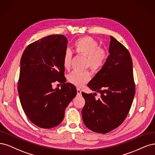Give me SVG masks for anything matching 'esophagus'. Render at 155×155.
I'll return each mask as SVG.
<instances>
[{
  "instance_id": "obj_1",
  "label": "esophagus",
  "mask_w": 155,
  "mask_h": 155,
  "mask_svg": "<svg viewBox=\"0 0 155 155\" xmlns=\"http://www.w3.org/2000/svg\"><path fill=\"white\" fill-rule=\"evenodd\" d=\"M77 95H78V96L81 95V92H82L81 89H79V88H77Z\"/></svg>"
}]
</instances>
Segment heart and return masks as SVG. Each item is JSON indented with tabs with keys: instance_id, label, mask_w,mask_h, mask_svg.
<instances>
[{
	"instance_id": "b5f03b06",
	"label": "heart",
	"mask_w": 155,
	"mask_h": 155,
	"mask_svg": "<svg viewBox=\"0 0 155 155\" xmlns=\"http://www.w3.org/2000/svg\"><path fill=\"white\" fill-rule=\"evenodd\" d=\"M75 52L86 57V64L93 71H97L104 65L107 59V53L99 48V44L95 39L91 37H84L79 38L74 43ZM72 53L67 49L63 57V66L66 69L70 67ZM91 78L89 71H72L68 74V79L76 86L81 87L87 83Z\"/></svg>"
}]
</instances>
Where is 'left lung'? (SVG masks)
Instances as JSON below:
<instances>
[{"mask_svg":"<svg viewBox=\"0 0 155 155\" xmlns=\"http://www.w3.org/2000/svg\"><path fill=\"white\" fill-rule=\"evenodd\" d=\"M106 61L87 84L96 93L82 92L86 104L82 111L83 122L90 130L107 133L120 125L130 110L135 93L133 62L123 45L110 36Z\"/></svg>","mask_w":155,"mask_h":155,"instance_id":"8db88e82","label":"left lung"}]
</instances>
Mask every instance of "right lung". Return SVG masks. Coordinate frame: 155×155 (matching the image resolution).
I'll return each mask as SVG.
<instances>
[{"label":"right lung","mask_w":155,"mask_h":155,"mask_svg":"<svg viewBox=\"0 0 155 155\" xmlns=\"http://www.w3.org/2000/svg\"><path fill=\"white\" fill-rule=\"evenodd\" d=\"M68 41L62 35H51L25 49L20 63L18 92L22 107L31 122L39 127L57 126L65 109L77 95L73 84L66 83L63 57ZM63 84L52 87L53 82Z\"/></svg>","instance_id":"1"}]
</instances>
